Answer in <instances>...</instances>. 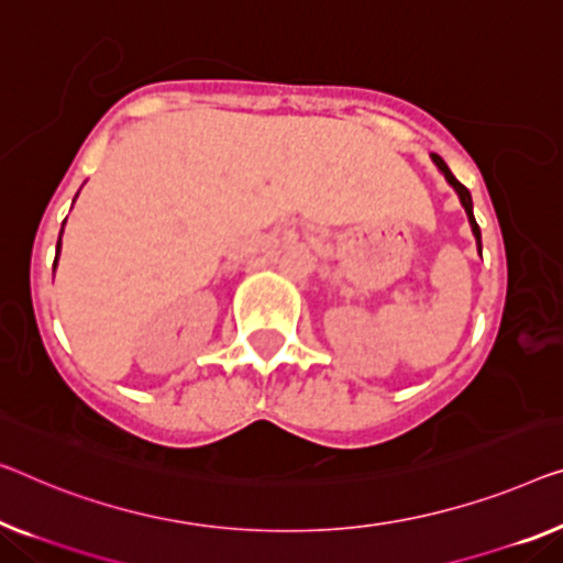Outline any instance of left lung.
Returning a JSON list of instances; mask_svg holds the SVG:
<instances>
[{"instance_id":"1","label":"left lung","mask_w":563,"mask_h":563,"mask_svg":"<svg viewBox=\"0 0 563 563\" xmlns=\"http://www.w3.org/2000/svg\"><path fill=\"white\" fill-rule=\"evenodd\" d=\"M432 162H434V166H438V169H440V174L444 176V179H448L450 187L455 189V195H457V199H460V205L465 207L467 222H470V228H473V234H475V240H477V250H481V228H477V222H475V217H473V197H470V191L463 187V184H460V181L455 179V176H452V172L448 169V164H444L438 154H432Z\"/></svg>"}]
</instances>
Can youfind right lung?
I'll return each mask as SVG.
<instances>
[{"mask_svg": "<svg viewBox=\"0 0 563 563\" xmlns=\"http://www.w3.org/2000/svg\"><path fill=\"white\" fill-rule=\"evenodd\" d=\"M75 197H78V195H75ZM63 224H65V222H63ZM60 238H63V230H60ZM60 245H63V242L57 240V255H60ZM57 255H55V267H57Z\"/></svg>", "mask_w": 563, "mask_h": 563, "instance_id": "right-lung-1", "label": "right lung"}]
</instances>
